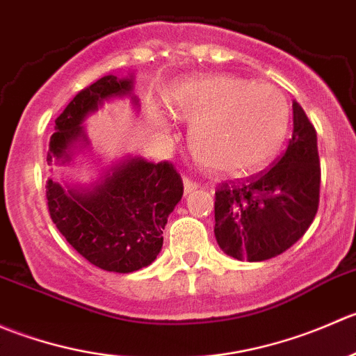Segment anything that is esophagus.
<instances>
[{
  "mask_svg": "<svg viewBox=\"0 0 356 356\" xmlns=\"http://www.w3.org/2000/svg\"><path fill=\"white\" fill-rule=\"evenodd\" d=\"M183 186H185V193H192L199 188V183H195L190 178H183Z\"/></svg>",
  "mask_w": 356,
  "mask_h": 356,
  "instance_id": "1",
  "label": "esophagus"
}]
</instances>
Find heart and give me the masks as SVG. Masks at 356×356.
<instances>
[{
    "label": "heart",
    "instance_id": "b5f03b06",
    "mask_svg": "<svg viewBox=\"0 0 356 356\" xmlns=\"http://www.w3.org/2000/svg\"><path fill=\"white\" fill-rule=\"evenodd\" d=\"M168 108L192 122L190 150L214 173H252L275 157L291 124L286 93L268 83H252L232 74L183 79L166 97ZM163 131L170 124L163 112H150Z\"/></svg>",
    "mask_w": 356,
    "mask_h": 356
}]
</instances>
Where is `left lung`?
I'll use <instances>...</instances> for the list:
<instances>
[{"mask_svg":"<svg viewBox=\"0 0 356 356\" xmlns=\"http://www.w3.org/2000/svg\"><path fill=\"white\" fill-rule=\"evenodd\" d=\"M293 138L270 170L216 190L214 235L225 254L265 261L294 245L318 209L320 159L316 131L293 102Z\"/></svg>","mask_w":356,"mask_h":356,"instance_id":"left-lung-1","label":"left lung"}]
</instances>
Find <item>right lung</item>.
<instances>
[{
    "mask_svg": "<svg viewBox=\"0 0 356 356\" xmlns=\"http://www.w3.org/2000/svg\"><path fill=\"white\" fill-rule=\"evenodd\" d=\"M133 74L119 79L104 76L81 90L55 119L48 164L70 163L76 149L90 145L84 119L104 102L129 97ZM183 181L173 164L128 157L107 168L90 188L60 185L48 178V211L65 241L91 265L115 273H131L149 266L163 248L168 216L181 200Z\"/></svg>",
    "mask_w": 356,
    "mask_h": 356,
    "instance_id": "right-lung-1",
    "label": "right lung"
}]
</instances>
